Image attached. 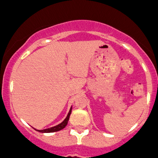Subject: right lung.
<instances>
[{
	"label": "right lung",
	"instance_id": "add662e5",
	"mask_svg": "<svg viewBox=\"0 0 158 158\" xmlns=\"http://www.w3.org/2000/svg\"><path fill=\"white\" fill-rule=\"evenodd\" d=\"M71 113H72V107H71L70 110H69V114H68V116H67V117L65 118L64 120V121L62 122V123H60V124L56 125V126H54V127H49V128L44 129V130H37V129L35 128V130H36L37 131L42 132V133H50V132H55V131H58L62 130V129L64 128V127L67 126V124H68V122H69Z\"/></svg>",
	"mask_w": 158,
	"mask_h": 158
}]
</instances>
